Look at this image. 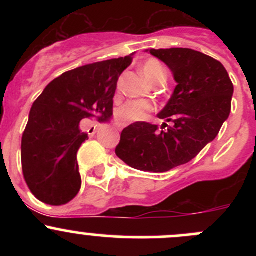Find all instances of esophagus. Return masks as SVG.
<instances>
[{
  "label": "esophagus",
  "mask_w": 256,
  "mask_h": 256,
  "mask_svg": "<svg viewBox=\"0 0 256 256\" xmlns=\"http://www.w3.org/2000/svg\"><path fill=\"white\" fill-rule=\"evenodd\" d=\"M124 124H121V122H116V128H124Z\"/></svg>",
  "instance_id": "34e87169"
}]
</instances>
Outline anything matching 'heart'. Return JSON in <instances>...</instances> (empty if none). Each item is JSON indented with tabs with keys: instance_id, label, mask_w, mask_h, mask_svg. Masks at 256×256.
<instances>
[{
	"instance_id": "obj_1",
	"label": "heart",
	"mask_w": 256,
	"mask_h": 256,
	"mask_svg": "<svg viewBox=\"0 0 256 256\" xmlns=\"http://www.w3.org/2000/svg\"><path fill=\"white\" fill-rule=\"evenodd\" d=\"M141 73L152 84L166 80V70L164 66L156 59H148L141 66ZM154 112V105L144 100L126 102L118 110V118L126 122L142 121L147 118V114Z\"/></svg>"
}]
</instances>
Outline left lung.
Here are the masks:
<instances>
[{
  "mask_svg": "<svg viewBox=\"0 0 256 256\" xmlns=\"http://www.w3.org/2000/svg\"><path fill=\"white\" fill-rule=\"evenodd\" d=\"M164 62L177 82L160 112L167 130L148 122L131 124L121 132L116 156L144 172L161 174L194 158L214 140L232 109L233 82L220 62L188 48L150 49Z\"/></svg>",
  "mask_w": 256,
  "mask_h": 256,
  "instance_id": "left-lung-1",
  "label": "left lung"
}]
</instances>
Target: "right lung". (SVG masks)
<instances>
[{
  "label": "right lung",
  "mask_w": 256,
  "mask_h": 256,
  "mask_svg": "<svg viewBox=\"0 0 256 256\" xmlns=\"http://www.w3.org/2000/svg\"><path fill=\"white\" fill-rule=\"evenodd\" d=\"M132 56L86 64L50 82L30 108L20 158L27 186L46 204L70 202L82 187L76 154L88 134L80 121L112 116L118 76Z\"/></svg>",
  "instance_id": "obj_1"
}]
</instances>
